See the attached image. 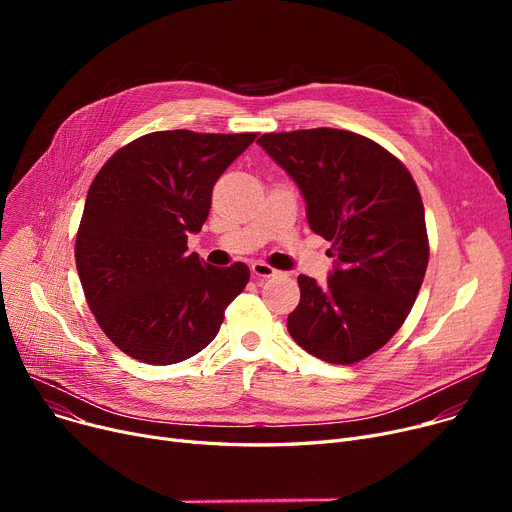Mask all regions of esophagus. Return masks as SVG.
I'll list each match as a JSON object with an SVG mask.
<instances>
[{
    "label": "esophagus",
    "instance_id": "34e87169",
    "mask_svg": "<svg viewBox=\"0 0 512 512\" xmlns=\"http://www.w3.org/2000/svg\"><path fill=\"white\" fill-rule=\"evenodd\" d=\"M251 274H253V278L263 280V278L278 276V270H274V267L267 265L265 261H255V263H251Z\"/></svg>",
    "mask_w": 512,
    "mask_h": 512
}]
</instances>
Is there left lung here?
Returning <instances> with one entry per match:
<instances>
[{
    "label": "left lung",
    "mask_w": 512,
    "mask_h": 512,
    "mask_svg": "<svg viewBox=\"0 0 512 512\" xmlns=\"http://www.w3.org/2000/svg\"><path fill=\"white\" fill-rule=\"evenodd\" d=\"M299 184L311 230L332 242L326 286L299 276L288 332L321 361L353 365L405 324L429 259L425 211L405 164L338 128L267 132L257 141Z\"/></svg>",
    "instance_id": "8db88e82"
}]
</instances>
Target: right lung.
I'll return each mask as SVG.
<instances>
[{
	"instance_id": "1",
	"label": "right lung",
	"mask_w": 512,
	"mask_h": 512,
	"mask_svg": "<svg viewBox=\"0 0 512 512\" xmlns=\"http://www.w3.org/2000/svg\"><path fill=\"white\" fill-rule=\"evenodd\" d=\"M257 134L159 130L118 149L97 172L76 234V270L99 328L122 353L172 365L220 332L245 290V263L188 255L213 184Z\"/></svg>"
}]
</instances>
